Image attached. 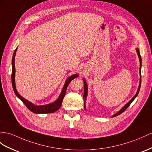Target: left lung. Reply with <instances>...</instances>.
I'll return each instance as SVG.
<instances>
[{
  "label": "left lung",
  "mask_w": 152,
  "mask_h": 152,
  "mask_svg": "<svg viewBox=\"0 0 152 152\" xmlns=\"http://www.w3.org/2000/svg\"><path fill=\"white\" fill-rule=\"evenodd\" d=\"M136 51H137V55L139 57V62H140V67H139V75H140V80H139V87L137 89V91L136 92V94H135V96L132 98L129 102H128L125 105H124V107H123L121 108V109H120L117 113H115V114H114L112 116V118H114V117H115L117 115H118L121 114H122L123 112L125 110L126 108L130 106V104L133 102V101L135 99V98L137 96L138 94H139V92L140 90V88H141V65H142V60H141V54H140L139 53V49L138 48L136 49ZM83 83H84V92H83V100H84V108L85 110H86V106H85V102H86V100H87V95H88V86H87V83L86 82V81L83 78Z\"/></svg>",
  "instance_id": "1"
}]
</instances>
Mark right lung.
I'll return each instance as SVG.
<instances>
[{"mask_svg": "<svg viewBox=\"0 0 152 152\" xmlns=\"http://www.w3.org/2000/svg\"><path fill=\"white\" fill-rule=\"evenodd\" d=\"M17 50V48L15 50L14 53L13 54V58H12V74H11V82H12V87L13 88V91L15 95H16L18 98L20 99L22 102H23L26 107L28 108V109L31 111L32 112L36 114H49V113H53V112H56L58 110L59 108L61 107L62 101L64 99V96L65 95L66 92V89L67 88V86L69 85V83L74 80L76 77H78L79 75L78 74H74V75L70 76L68 77L67 80H66L65 84L64 85L63 88H62L61 92L60 93V96H58V98L56 100L54 101V102L47 104H44V105H36V104H34L33 103L30 102L29 101L26 99L25 98H23V97L19 94L18 92L17 88H16V85H15V55H16V52Z\"/></svg>", "mask_w": 152, "mask_h": 152, "instance_id": "right-lung-1", "label": "right lung"}]
</instances>
